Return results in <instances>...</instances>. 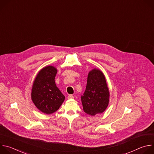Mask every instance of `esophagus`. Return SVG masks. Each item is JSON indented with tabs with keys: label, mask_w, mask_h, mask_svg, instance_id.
<instances>
[{
	"label": "esophagus",
	"mask_w": 154,
	"mask_h": 154,
	"mask_svg": "<svg viewBox=\"0 0 154 154\" xmlns=\"http://www.w3.org/2000/svg\"><path fill=\"white\" fill-rule=\"evenodd\" d=\"M74 96L73 95H72V94H70V95H69L68 96V99H74Z\"/></svg>",
	"instance_id": "34e87169"
}]
</instances>
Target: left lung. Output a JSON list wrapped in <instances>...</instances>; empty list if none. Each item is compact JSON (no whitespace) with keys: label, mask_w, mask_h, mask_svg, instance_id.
Wrapping results in <instances>:
<instances>
[{"label":"left lung","mask_w":154,"mask_h":154,"mask_svg":"<svg viewBox=\"0 0 154 154\" xmlns=\"http://www.w3.org/2000/svg\"><path fill=\"white\" fill-rule=\"evenodd\" d=\"M81 100L83 111L88 115L94 116L105 110L109 102V91L105 78L100 70L95 69L89 72Z\"/></svg>","instance_id":"1"}]
</instances>
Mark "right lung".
Masks as SVG:
<instances>
[{
    "label": "right lung",
    "mask_w": 154,
    "mask_h": 154,
    "mask_svg": "<svg viewBox=\"0 0 154 154\" xmlns=\"http://www.w3.org/2000/svg\"><path fill=\"white\" fill-rule=\"evenodd\" d=\"M57 69L51 66L41 69L36 75L32 91V99L39 110L49 115L55 112L64 100L57 87L55 77Z\"/></svg>",
    "instance_id": "obj_1"
}]
</instances>
